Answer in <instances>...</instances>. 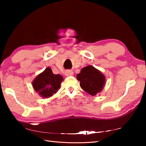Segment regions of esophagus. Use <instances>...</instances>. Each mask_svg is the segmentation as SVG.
<instances>
[{"label": "esophagus", "mask_w": 146, "mask_h": 146, "mask_svg": "<svg viewBox=\"0 0 146 146\" xmlns=\"http://www.w3.org/2000/svg\"><path fill=\"white\" fill-rule=\"evenodd\" d=\"M73 75V72L71 70H67L64 72V75L68 76H71Z\"/></svg>", "instance_id": "1"}]
</instances>
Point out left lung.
Returning <instances> with one entry per match:
<instances>
[{
  "label": "left lung",
  "instance_id": "8db88e82",
  "mask_svg": "<svg viewBox=\"0 0 146 146\" xmlns=\"http://www.w3.org/2000/svg\"><path fill=\"white\" fill-rule=\"evenodd\" d=\"M76 78L82 88L92 96L101 92L105 85V75L92 65L82 68Z\"/></svg>",
  "mask_w": 146,
  "mask_h": 146
}]
</instances>
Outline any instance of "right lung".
<instances>
[{"label": "right lung", "instance_id": "add662e5", "mask_svg": "<svg viewBox=\"0 0 146 146\" xmlns=\"http://www.w3.org/2000/svg\"><path fill=\"white\" fill-rule=\"evenodd\" d=\"M63 78L60 75H54L49 67L46 68L33 81L35 90L42 98H49L56 94L60 88Z\"/></svg>", "mask_w": 146, "mask_h": 146}]
</instances>
